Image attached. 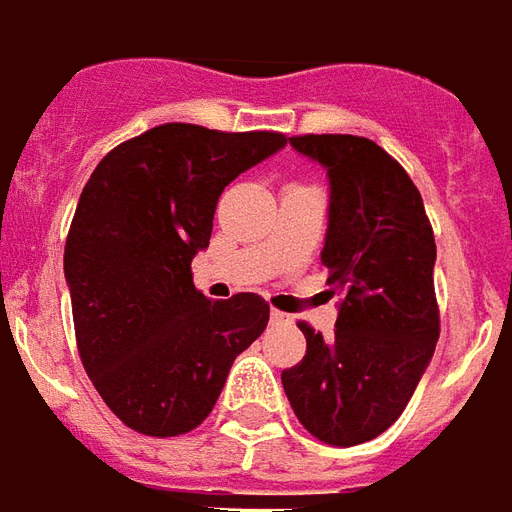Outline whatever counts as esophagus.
Instances as JSON below:
<instances>
[{
    "instance_id": "obj_1",
    "label": "esophagus",
    "mask_w": 512,
    "mask_h": 512,
    "mask_svg": "<svg viewBox=\"0 0 512 512\" xmlns=\"http://www.w3.org/2000/svg\"><path fill=\"white\" fill-rule=\"evenodd\" d=\"M270 322L272 324H286V322H289V316H286L283 311H270Z\"/></svg>"
}]
</instances>
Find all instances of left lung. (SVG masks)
I'll use <instances>...</instances> for the list:
<instances>
[{"mask_svg": "<svg viewBox=\"0 0 512 512\" xmlns=\"http://www.w3.org/2000/svg\"><path fill=\"white\" fill-rule=\"evenodd\" d=\"M289 144L327 169L322 264L341 302L330 338L300 324L308 349L281 382L316 439L352 447L401 417L434 357V231L420 190L371 138L324 133Z\"/></svg>", "mask_w": 512, "mask_h": 512, "instance_id": "left-lung-1", "label": "left lung"}]
</instances>
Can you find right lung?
<instances>
[{
  "instance_id": "1",
  "label": "right lung",
  "mask_w": 512,
  "mask_h": 512,
  "mask_svg": "<svg viewBox=\"0 0 512 512\" xmlns=\"http://www.w3.org/2000/svg\"><path fill=\"white\" fill-rule=\"evenodd\" d=\"M283 147V133L169 122L111 149L81 190L65 242L78 354L138 434L193 431L270 322L259 294L204 297L190 261L210 245L223 188Z\"/></svg>"
}]
</instances>
